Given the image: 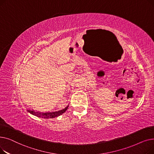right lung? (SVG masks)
I'll return each mask as SVG.
<instances>
[{"label":"right lung","instance_id":"1","mask_svg":"<svg viewBox=\"0 0 154 154\" xmlns=\"http://www.w3.org/2000/svg\"><path fill=\"white\" fill-rule=\"evenodd\" d=\"M68 107H69V106H67L66 108H64L62 110L55 111V112H35L34 110H27V111L29 113H30L31 114L37 116L38 117L44 118V119H52L62 115L63 113H64L67 110Z\"/></svg>","mask_w":154,"mask_h":154}]
</instances>
